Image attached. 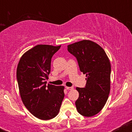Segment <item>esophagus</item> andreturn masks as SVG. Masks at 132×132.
<instances>
[{
	"label": "esophagus",
	"instance_id": "esophagus-1",
	"mask_svg": "<svg viewBox=\"0 0 132 132\" xmlns=\"http://www.w3.org/2000/svg\"><path fill=\"white\" fill-rule=\"evenodd\" d=\"M66 89H68V90H72V89H74L73 87H67V86H66Z\"/></svg>",
	"mask_w": 132,
	"mask_h": 132
}]
</instances>
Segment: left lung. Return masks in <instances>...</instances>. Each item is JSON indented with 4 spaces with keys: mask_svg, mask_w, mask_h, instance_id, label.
I'll return each mask as SVG.
<instances>
[{
    "mask_svg": "<svg viewBox=\"0 0 132 132\" xmlns=\"http://www.w3.org/2000/svg\"><path fill=\"white\" fill-rule=\"evenodd\" d=\"M68 50L76 58L80 71L86 75L85 87H76L77 110L84 117L95 116L102 109L110 93L109 60L102 47L90 40L68 45Z\"/></svg>",
    "mask_w": 132,
    "mask_h": 132,
    "instance_id": "left-lung-1",
    "label": "left lung"
}]
</instances>
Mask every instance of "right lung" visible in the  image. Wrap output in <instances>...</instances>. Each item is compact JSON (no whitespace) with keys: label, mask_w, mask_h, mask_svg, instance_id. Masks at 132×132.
Listing matches in <instances>:
<instances>
[{"label":"right lung","mask_w":132,"mask_h":132,"mask_svg":"<svg viewBox=\"0 0 132 132\" xmlns=\"http://www.w3.org/2000/svg\"><path fill=\"white\" fill-rule=\"evenodd\" d=\"M61 46L38 45L27 51L20 60L16 79L22 102L38 119L50 120L60 111L64 97V86L48 84L51 57Z\"/></svg>","instance_id":"right-lung-1"}]
</instances>
